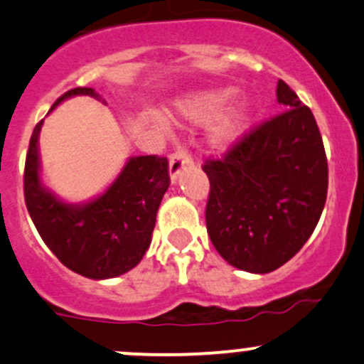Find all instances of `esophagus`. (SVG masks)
<instances>
[{
	"mask_svg": "<svg viewBox=\"0 0 364 364\" xmlns=\"http://www.w3.org/2000/svg\"><path fill=\"white\" fill-rule=\"evenodd\" d=\"M191 164V155L190 151L185 149V146H178V150L174 151L173 155H171V162H169V174H171V179L176 181L178 179L179 173H181L183 169H185V166H188Z\"/></svg>",
	"mask_w": 364,
	"mask_h": 364,
	"instance_id": "obj_1",
	"label": "esophagus"
}]
</instances>
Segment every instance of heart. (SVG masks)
Wrapping results in <instances>:
<instances>
[{
    "mask_svg": "<svg viewBox=\"0 0 364 364\" xmlns=\"http://www.w3.org/2000/svg\"><path fill=\"white\" fill-rule=\"evenodd\" d=\"M230 97V91L218 90L202 93L198 97L191 98L186 105V114L195 121H209L218 114L223 103ZM243 124H245V105L242 102L233 103L225 110V114L219 117L218 124L213 131V141L218 146H228L240 136Z\"/></svg>",
    "mask_w": 364,
    "mask_h": 364,
    "instance_id": "heart-1",
    "label": "heart"
}]
</instances>
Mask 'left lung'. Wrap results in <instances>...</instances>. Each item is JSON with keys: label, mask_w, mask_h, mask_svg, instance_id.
Segmentation results:
<instances>
[{"label": "left lung", "mask_w": 364, "mask_h": 364, "mask_svg": "<svg viewBox=\"0 0 364 364\" xmlns=\"http://www.w3.org/2000/svg\"><path fill=\"white\" fill-rule=\"evenodd\" d=\"M283 112L202 166L210 183L205 225L221 257L264 274L294 257L326 202L328 162L309 107L282 79Z\"/></svg>", "instance_id": "obj_1"}]
</instances>
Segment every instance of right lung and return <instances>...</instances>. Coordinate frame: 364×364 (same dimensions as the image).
I'll return each mask as SVG.
<instances>
[{"instance_id":"add662e5","label":"right lung","mask_w":364,"mask_h":364,"mask_svg":"<svg viewBox=\"0 0 364 364\" xmlns=\"http://www.w3.org/2000/svg\"><path fill=\"white\" fill-rule=\"evenodd\" d=\"M87 95L93 87H74L53 103ZM36 124L23 171V197L36 230L63 266L86 278L105 279L133 269L149 250L159 205L171 185L169 162L159 155H139L127 161L121 174L95 200L74 205L58 200L39 179Z\"/></svg>"}]
</instances>
